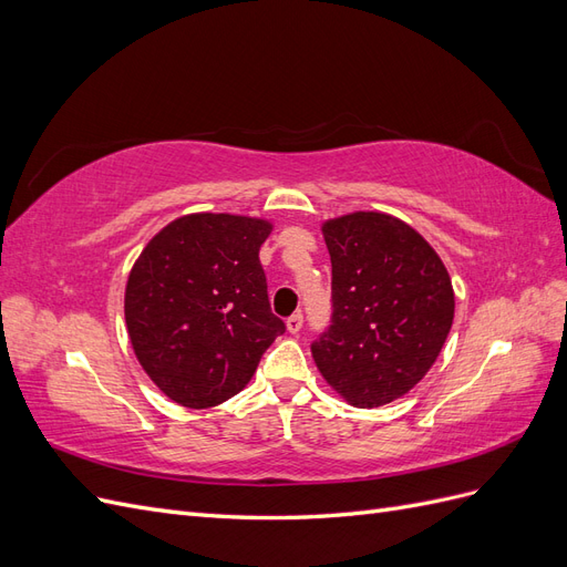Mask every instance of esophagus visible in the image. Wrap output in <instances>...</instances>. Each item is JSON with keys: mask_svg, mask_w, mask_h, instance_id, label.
Masks as SVG:
<instances>
[{"mask_svg": "<svg viewBox=\"0 0 567 567\" xmlns=\"http://www.w3.org/2000/svg\"><path fill=\"white\" fill-rule=\"evenodd\" d=\"M286 326H288V331H290V333H298V331L302 329V315H300V312L290 315V317L286 319Z\"/></svg>", "mask_w": 567, "mask_h": 567, "instance_id": "obj_1", "label": "esophagus"}]
</instances>
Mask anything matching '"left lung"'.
<instances>
[{"mask_svg":"<svg viewBox=\"0 0 567 567\" xmlns=\"http://www.w3.org/2000/svg\"><path fill=\"white\" fill-rule=\"evenodd\" d=\"M331 326L312 342L321 375L350 404L402 398L433 367L454 319L437 252L402 219L352 213L323 225Z\"/></svg>","mask_w":567,"mask_h":567,"instance_id":"1","label":"left lung"}]
</instances>
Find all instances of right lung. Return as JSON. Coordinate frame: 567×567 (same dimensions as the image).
<instances>
[{"mask_svg": "<svg viewBox=\"0 0 567 567\" xmlns=\"http://www.w3.org/2000/svg\"><path fill=\"white\" fill-rule=\"evenodd\" d=\"M262 219L186 215L132 267L125 321L136 359L169 400L208 409L241 392L286 323L271 312Z\"/></svg>", "mask_w": 567, "mask_h": 567, "instance_id": "right-lung-1", "label": "right lung"}]
</instances>
